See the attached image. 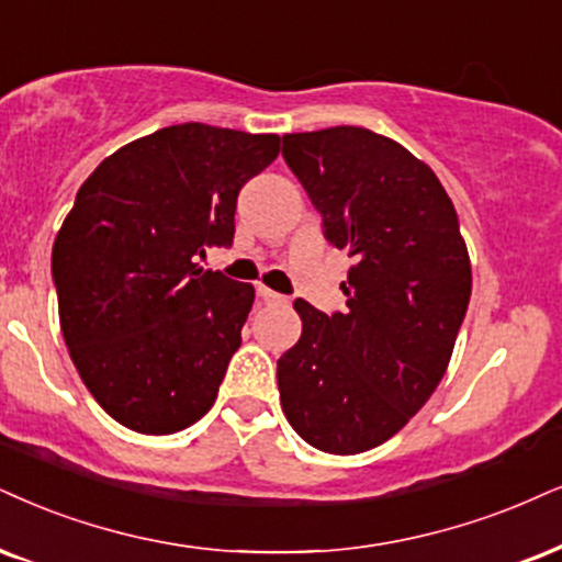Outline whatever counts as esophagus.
<instances>
[{"label": "esophagus", "instance_id": "esophagus-1", "mask_svg": "<svg viewBox=\"0 0 562 562\" xmlns=\"http://www.w3.org/2000/svg\"><path fill=\"white\" fill-rule=\"evenodd\" d=\"M258 296H260L262 302H268V304H281V302H286V296L279 294V292H273V289H268V286H258Z\"/></svg>", "mask_w": 562, "mask_h": 562}]
</instances>
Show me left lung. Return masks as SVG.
<instances>
[{
  "mask_svg": "<svg viewBox=\"0 0 562 562\" xmlns=\"http://www.w3.org/2000/svg\"><path fill=\"white\" fill-rule=\"evenodd\" d=\"M283 158L355 266L346 313L294 302L302 336L279 359L281 408L313 448L362 453L446 375L472 296L467 241L435 171L391 137L349 124L294 133Z\"/></svg>",
  "mask_w": 562,
  "mask_h": 562,
  "instance_id": "8db88e82",
  "label": "left lung"
}]
</instances>
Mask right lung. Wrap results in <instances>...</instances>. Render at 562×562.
I'll list each match as a JSON object with an SVG mask.
<instances>
[{"label":"right lung","instance_id":"1","mask_svg":"<svg viewBox=\"0 0 562 562\" xmlns=\"http://www.w3.org/2000/svg\"><path fill=\"white\" fill-rule=\"evenodd\" d=\"M279 143L175 124L103 158L78 190L52 249L59 325L90 396L120 425L171 435L216 401L255 289L198 258L232 245L239 190Z\"/></svg>","mask_w":562,"mask_h":562}]
</instances>
